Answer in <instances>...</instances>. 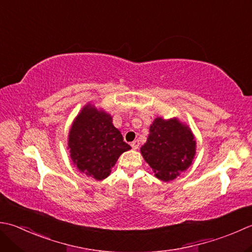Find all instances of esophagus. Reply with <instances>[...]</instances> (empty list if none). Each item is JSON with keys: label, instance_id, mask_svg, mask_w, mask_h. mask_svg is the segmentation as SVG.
Segmentation results:
<instances>
[{"label": "esophagus", "instance_id": "1", "mask_svg": "<svg viewBox=\"0 0 252 252\" xmlns=\"http://www.w3.org/2000/svg\"><path fill=\"white\" fill-rule=\"evenodd\" d=\"M131 146H132L133 150H137V149H139V146H140V142L137 141V140L133 141V142L131 143Z\"/></svg>", "mask_w": 252, "mask_h": 252}]
</instances>
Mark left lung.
I'll use <instances>...</instances> for the list:
<instances>
[{
	"mask_svg": "<svg viewBox=\"0 0 252 252\" xmlns=\"http://www.w3.org/2000/svg\"><path fill=\"white\" fill-rule=\"evenodd\" d=\"M140 151L156 178L170 181L191 166L196 153V141L189 126L178 118L157 117Z\"/></svg>",
	"mask_w": 252,
	"mask_h": 252,
	"instance_id": "obj_1",
	"label": "left lung"
}]
</instances>
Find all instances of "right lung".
I'll use <instances>...</instances> for the list:
<instances>
[{"mask_svg":"<svg viewBox=\"0 0 252 252\" xmlns=\"http://www.w3.org/2000/svg\"><path fill=\"white\" fill-rule=\"evenodd\" d=\"M67 150L80 172L103 180L110 175L122 153L131 150V146L123 142L110 113L88 102L72 122Z\"/></svg>","mask_w":252,"mask_h":252,"instance_id":"obj_1","label":"right lung"}]
</instances>
